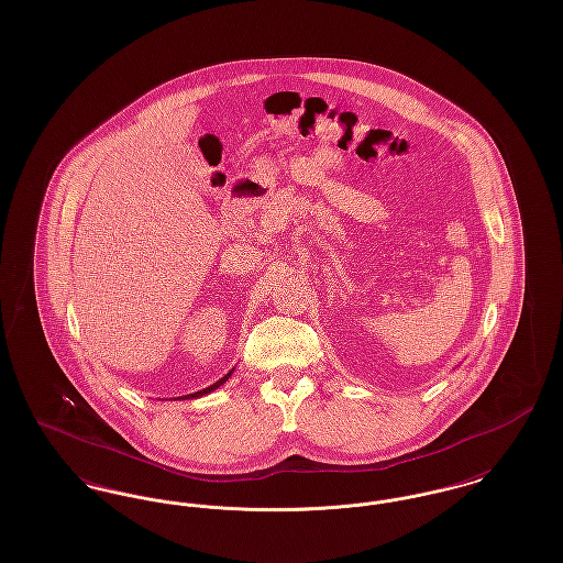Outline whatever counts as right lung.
I'll use <instances>...</instances> for the list:
<instances>
[{"label":"right lung","mask_w":563,"mask_h":563,"mask_svg":"<svg viewBox=\"0 0 563 563\" xmlns=\"http://www.w3.org/2000/svg\"><path fill=\"white\" fill-rule=\"evenodd\" d=\"M230 375H232V372H230V374H228V375H223V377H221V379H217V382H214V384H211V386H209V388H205V390H198V393H194V395H186V399H196V397H202V395H207V393H211V390H214V388H219V386H221V384H223V382H225V379H228V377H230Z\"/></svg>","instance_id":"1"}]
</instances>
